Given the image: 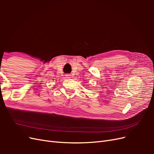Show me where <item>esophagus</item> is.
Wrapping results in <instances>:
<instances>
[{
    "instance_id": "obj_1",
    "label": "esophagus",
    "mask_w": 154,
    "mask_h": 154,
    "mask_svg": "<svg viewBox=\"0 0 154 154\" xmlns=\"http://www.w3.org/2000/svg\"><path fill=\"white\" fill-rule=\"evenodd\" d=\"M71 75H70L69 74H67V75H66V78H71Z\"/></svg>"
}]
</instances>
